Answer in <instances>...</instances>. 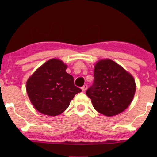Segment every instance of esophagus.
<instances>
[{"label":"esophagus","mask_w":157,"mask_h":157,"mask_svg":"<svg viewBox=\"0 0 157 157\" xmlns=\"http://www.w3.org/2000/svg\"><path fill=\"white\" fill-rule=\"evenodd\" d=\"M87 87H88V86H87V85H86V84H84V86L82 87V91H83V92H85V91H86V89H87Z\"/></svg>","instance_id":"1"}]
</instances>
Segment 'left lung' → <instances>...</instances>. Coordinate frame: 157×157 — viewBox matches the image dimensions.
I'll use <instances>...</instances> for the list:
<instances>
[{"label": "left lung", "instance_id": "8db88e82", "mask_svg": "<svg viewBox=\"0 0 157 157\" xmlns=\"http://www.w3.org/2000/svg\"><path fill=\"white\" fill-rule=\"evenodd\" d=\"M94 76V85L86 94L95 110L106 116H113L129 107L136 88L131 73L114 61L103 59L95 63Z\"/></svg>", "mask_w": 157, "mask_h": 157}]
</instances>
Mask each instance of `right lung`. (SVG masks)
Here are the masks:
<instances>
[{"label":"right lung","instance_id":"obj_1","mask_svg":"<svg viewBox=\"0 0 157 157\" xmlns=\"http://www.w3.org/2000/svg\"><path fill=\"white\" fill-rule=\"evenodd\" d=\"M68 66L56 58L47 61L26 82V91L34 108L44 115L55 116L68 107L75 95L81 92L73 77L66 73Z\"/></svg>","mask_w":157,"mask_h":157}]
</instances>
